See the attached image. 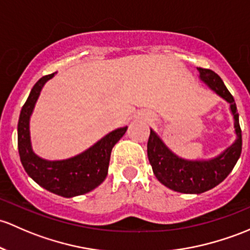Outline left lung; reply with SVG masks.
<instances>
[{
    "label": "left lung",
    "mask_w": 250,
    "mask_h": 250,
    "mask_svg": "<svg viewBox=\"0 0 250 250\" xmlns=\"http://www.w3.org/2000/svg\"><path fill=\"white\" fill-rule=\"evenodd\" d=\"M200 79L230 103L237 139L220 156L211 160H186L173 154L153 130L147 143V156L156 177L165 187L185 194H200L219 185L232 171L242 152V130L235 99L217 73L198 67Z\"/></svg>",
    "instance_id": "1"
}]
</instances>
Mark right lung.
<instances>
[{
    "label": "right lung",
    "instance_id": "1",
    "mask_svg": "<svg viewBox=\"0 0 250 250\" xmlns=\"http://www.w3.org/2000/svg\"><path fill=\"white\" fill-rule=\"evenodd\" d=\"M54 75L52 73L37 81L21 109L18 123V148L23 169L35 182L51 193L72 198L93 190L105 180L112 147L125 135L127 127L107 134L87 151L70 159L50 162L39 158L31 147L28 122L42 87Z\"/></svg>",
    "mask_w": 250,
    "mask_h": 250
}]
</instances>
